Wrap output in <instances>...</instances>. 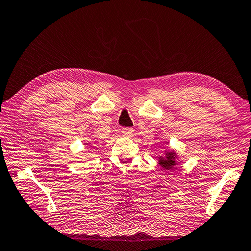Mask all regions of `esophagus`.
<instances>
[{"mask_svg":"<svg viewBox=\"0 0 251 251\" xmlns=\"http://www.w3.org/2000/svg\"><path fill=\"white\" fill-rule=\"evenodd\" d=\"M133 128H123L122 129V133L124 136H131L133 135Z\"/></svg>","mask_w":251,"mask_h":251,"instance_id":"1","label":"esophagus"}]
</instances>
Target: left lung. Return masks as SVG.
Returning <instances> with one entry per match:
<instances>
[{"mask_svg": "<svg viewBox=\"0 0 251 251\" xmlns=\"http://www.w3.org/2000/svg\"><path fill=\"white\" fill-rule=\"evenodd\" d=\"M180 160L178 159V154L174 150L165 151L164 156L158 157V164L161 171H174Z\"/></svg>", "mask_w": 251, "mask_h": 251, "instance_id": "left-lung-1", "label": "left lung"}]
</instances>
